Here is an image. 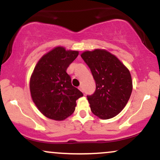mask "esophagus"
Returning <instances> with one entry per match:
<instances>
[{"mask_svg":"<svg viewBox=\"0 0 160 160\" xmlns=\"http://www.w3.org/2000/svg\"><path fill=\"white\" fill-rule=\"evenodd\" d=\"M79 89H80V91L83 92V88H82V86H79Z\"/></svg>","mask_w":160,"mask_h":160,"instance_id":"1","label":"esophagus"}]
</instances>
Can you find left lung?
Listing matches in <instances>:
<instances>
[{
	"instance_id": "obj_1",
	"label": "left lung",
	"mask_w": 160,
	"mask_h": 160,
	"mask_svg": "<svg viewBox=\"0 0 160 160\" xmlns=\"http://www.w3.org/2000/svg\"><path fill=\"white\" fill-rule=\"evenodd\" d=\"M81 57L96 84L95 92L87 95L91 111L102 120L113 118L122 111L131 96L132 80L129 71L105 49L85 51Z\"/></svg>"
}]
</instances>
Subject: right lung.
<instances>
[{
  "instance_id": "obj_1",
  "label": "right lung",
  "mask_w": 160,
  "mask_h": 160,
  "mask_svg": "<svg viewBox=\"0 0 160 160\" xmlns=\"http://www.w3.org/2000/svg\"><path fill=\"white\" fill-rule=\"evenodd\" d=\"M78 51L57 47L40 58L30 79L32 98L47 118L64 120L74 113L76 101L82 93L71 84L66 72Z\"/></svg>"
}]
</instances>
